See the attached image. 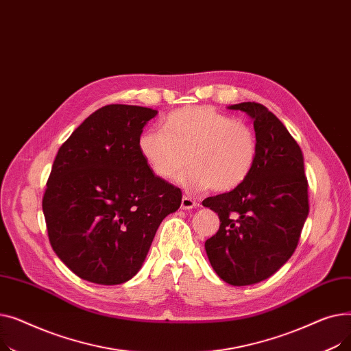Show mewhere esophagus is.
Segmentation results:
<instances>
[{
	"label": "esophagus",
	"instance_id": "34e87169",
	"mask_svg": "<svg viewBox=\"0 0 351 351\" xmlns=\"http://www.w3.org/2000/svg\"><path fill=\"white\" fill-rule=\"evenodd\" d=\"M180 206H182V209H193L195 206H196V202L191 197V196H183L182 197V204H180Z\"/></svg>",
	"mask_w": 351,
	"mask_h": 351
}]
</instances>
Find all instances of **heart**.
Wrapping results in <instances>:
<instances>
[{"label":"heart","instance_id":"b5f03b06","mask_svg":"<svg viewBox=\"0 0 351 351\" xmlns=\"http://www.w3.org/2000/svg\"><path fill=\"white\" fill-rule=\"evenodd\" d=\"M138 149L149 169L163 180H179L191 192L212 188L229 192L241 186L257 159L253 128L213 106L196 105L173 110L163 119L162 131L147 129Z\"/></svg>","mask_w":351,"mask_h":351}]
</instances>
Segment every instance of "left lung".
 <instances>
[{"mask_svg": "<svg viewBox=\"0 0 351 351\" xmlns=\"http://www.w3.org/2000/svg\"><path fill=\"white\" fill-rule=\"evenodd\" d=\"M229 109L253 119L257 159L241 186L204 200L220 219L205 249L220 279L249 286L270 278L296 250L308 215V183L300 146L278 117L256 102Z\"/></svg>", "mask_w": 351, "mask_h": 351, "instance_id": "left-lung-1", "label": "left lung"}]
</instances>
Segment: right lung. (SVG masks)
<instances>
[{"label":"right lung","instance_id":"add662e5","mask_svg":"<svg viewBox=\"0 0 351 351\" xmlns=\"http://www.w3.org/2000/svg\"><path fill=\"white\" fill-rule=\"evenodd\" d=\"M158 110L106 105L61 145L43 197L49 243L78 278L121 285L141 269L182 191L146 165L138 139Z\"/></svg>","mask_w":351,"mask_h":351}]
</instances>
